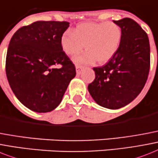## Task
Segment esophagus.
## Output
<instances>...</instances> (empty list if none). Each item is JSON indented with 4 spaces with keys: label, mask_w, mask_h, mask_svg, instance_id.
<instances>
[{
    "label": "esophagus",
    "mask_w": 158,
    "mask_h": 158,
    "mask_svg": "<svg viewBox=\"0 0 158 158\" xmlns=\"http://www.w3.org/2000/svg\"><path fill=\"white\" fill-rule=\"evenodd\" d=\"M82 70H83V67H82V66H76V73H77V75H79V74L81 73Z\"/></svg>",
    "instance_id": "1"
}]
</instances>
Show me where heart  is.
<instances>
[{"label":"heart","mask_w":158,"mask_h":158,"mask_svg":"<svg viewBox=\"0 0 158 158\" xmlns=\"http://www.w3.org/2000/svg\"><path fill=\"white\" fill-rule=\"evenodd\" d=\"M122 40L121 27L114 22L83 23L73 31L64 33L61 38L62 50L68 56H76L84 48L83 54L74 59L76 65L110 61L118 50Z\"/></svg>","instance_id":"b5f03b06"}]
</instances>
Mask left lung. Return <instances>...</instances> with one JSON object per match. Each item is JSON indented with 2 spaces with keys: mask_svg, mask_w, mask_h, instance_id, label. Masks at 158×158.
Segmentation results:
<instances>
[{
  "mask_svg": "<svg viewBox=\"0 0 158 158\" xmlns=\"http://www.w3.org/2000/svg\"><path fill=\"white\" fill-rule=\"evenodd\" d=\"M113 22L121 27V44L106 65L93 68L96 77L88 88L99 106L117 110L131 102L145 85L150 46L148 35L135 20L124 18Z\"/></svg>",
  "mask_w": 158,
  "mask_h": 158,
  "instance_id": "left-lung-1",
  "label": "left lung"
}]
</instances>
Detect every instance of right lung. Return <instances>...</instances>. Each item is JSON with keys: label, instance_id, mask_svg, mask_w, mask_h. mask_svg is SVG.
<instances>
[{"label": "right lung", "instance_id": "add662e5", "mask_svg": "<svg viewBox=\"0 0 158 158\" xmlns=\"http://www.w3.org/2000/svg\"><path fill=\"white\" fill-rule=\"evenodd\" d=\"M69 26L68 22L37 21L19 28L10 40L6 61L8 82L19 101L35 112L54 110L76 75L61 45ZM57 64L59 69L54 67Z\"/></svg>", "mask_w": 158, "mask_h": 158}]
</instances>
